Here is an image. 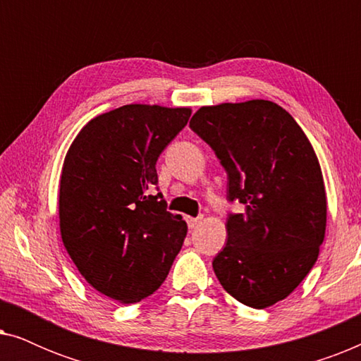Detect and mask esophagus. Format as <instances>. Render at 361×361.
<instances>
[{
	"instance_id": "obj_1",
	"label": "esophagus",
	"mask_w": 361,
	"mask_h": 361,
	"mask_svg": "<svg viewBox=\"0 0 361 361\" xmlns=\"http://www.w3.org/2000/svg\"><path fill=\"white\" fill-rule=\"evenodd\" d=\"M202 221V215L200 216H187V225H189V228H194Z\"/></svg>"
}]
</instances>
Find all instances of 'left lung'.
I'll return each mask as SVG.
<instances>
[{"label": "left lung", "instance_id": "left-lung-1", "mask_svg": "<svg viewBox=\"0 0 361 361\" xmlns=\"http://www.w3.org/2000/svg\"><path fill=\"white\" fill-rule=\"evenodd\" d=\"M190 130L228 176L226 245L214 258L220 284L241 304L269 307L298 288L319 256L327 197L314 147L284 108L268 100L202 106Z\"/></svg>", "mask_w": 361, "mask_h": 361}]
</instances>
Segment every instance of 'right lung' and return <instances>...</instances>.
I'll return each mask as SVG.
<instances>
[{
    "instance_id": "right-lung-1",
    "label": "right lung",
    "mask_w": 361,
    "mask_h": 361,
    "mask_svg": "<svg viewBox=\"0 0 361 361\" xmlns=\"http://www.w3.org/2000/svg\"><path fill=\"white\" fill-rule=\"evenodd\" d=\"M190 113L120 106L88 121L67 151L59 192L63 246L87 283L118 302L159 289L184 243L187 224L152 189L157 157Z\"/></svg>"
}]
</instances>
